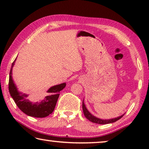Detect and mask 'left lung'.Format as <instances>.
<instances>
[{
	"instance_id": "8db88e82",
	"label": "left lung",
	"mask_w": 149,
	"mask_h": 149,
	"mask_svg": "<svg viewBox=\"0 0 149 149\" xmlns=\"http://www.w3.org/2000/svg\"><path fill=\"white\" fill-rule=\"evenodd\" d=\"M82 107H83V111H84V114L85 115V116L86 117L87 120H89L91 121V122L95 123H98V124H107V123H114L115 122H116L118 120H120L121 118L123 117V116L125 114H123L122 115L120 116L114 118H111V119H100V118H97L95 116H93L91 113L89 112V111L87 110V108H86V106H85V103H84V99L83 100V104H82Z\"/></svg>"
}]
</instances>
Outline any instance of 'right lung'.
<instances>
[{
    "label": "right lung",
    "mask_w": 149,
    "mask_h": 149,
    "mask_svg": "<svg viewBox=\"0 0 149 149\" xmlns=\"http://www.w3.org/2000/svg\"><path fill=\"white\" fill-rule=\"evenodd\" d=\"M16 60V58L12 63L10 72L8 88L11 97L17 107L27 116L35 118H45L48 116L54 111L59 97L60 91L64 89L66 84L62 83L61 84L50 87L47 91L48 95L45 97L44 99L38 102H33L28 99L29 95L19 91L14 82L12 78V70Z\"/></svg>",
    "instance_id": "right-lung-1"
}]
</instances>
